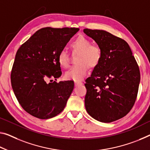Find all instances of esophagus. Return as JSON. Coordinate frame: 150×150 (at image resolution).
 <instances>
[{"mask_svg": "<svg viewBox=\"0 0 150 150\" xmlns=\"http://www.w3.org/2000/svg\"><path fill=\"white\" fill-rule=\"evenodd\" d=\"M74 83H75V86H81V85L83 84V83L82 82H76V81Z\"/></svg>", "mask_w": 150, "mask_h": 150, "instance_id": "esophagus-1", "label": "esophagus"}]
</instances>
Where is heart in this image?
Returning a JSON list of instances; mask_svg holds the SVG:
<instances>
[{
	"label": "heart",
	"instance_id": "1",
	"mask_svg": "<svg viewBox=\"0 0 150 150\" xmlns=\"http://www.w3.org/2000/svg\"><path fill=\"white\" fill-rule=\"evenodd\" d=\"M74 53H78L76 65L71 67L65 73L67 80L80 81L88 71V67L94 68L97 66L102 59V51L97 45H92V42L84 36H79L70 44ZM57 60L61 67L66 68L69 66V55L64 50L59 53Z\"/></svg>",
	"mask_w": 150,
	"mask_h": 150
}]
</instances>
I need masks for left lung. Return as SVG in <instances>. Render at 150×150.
Listing matches in <instances>:
<instances>
[{
  "label": "left lung",
  "mask_w": 150,
  "mask_h": 150,
  "mask_svg": "<svg viewBox=\"0 0 150 150\" xmlns=\"http://www.w3.org/2000/svg\"><path fill=\"white\" fill-rule=\"evenodd\" d=\"M83 31L96 41L103 54L86 80L85 108L100 122L118 120L130 111L136 100L140 82L137 62L125 40L103 30Z\"/></svg>",
  "instance_id": "left-lung-1"
}]
</instances>
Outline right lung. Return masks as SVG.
<instances>
[{
  "instance_id": "right-lung-1",
  "label": "right lung",
  "mask_w": 150,
  "mask_h": 150,
  "mask_svg": "<svg viewBox=\"0 0 150 150\" xmlns=\"http://www.w3.org/2000/svg\"><path fill=\"white\" fill-rule=\"evenodd\" d=\"M78 31L72 27L40 29L17 50L11 71V85L21 106L32 116L50 119L65 108L74 82H47V80H56L61 76L57 56Z\"/></svg>"
}]
</instances>
